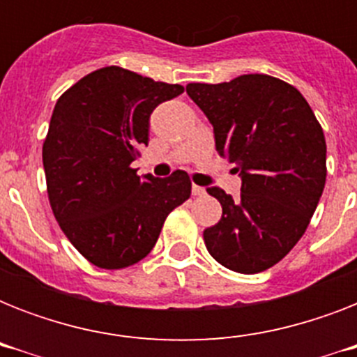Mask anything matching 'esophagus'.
Masks as SVG:
<instances>
[{
    "label": "esophagus",
    "mask_w": 357,
    "mask_h": 357,
    "mask_svg": "<svg viewBox=\"0 0 357 357\" xmlns=\"http://www.w3.org/2000/svg\"><path fill=\"white\" fill-rule=\"evenodd\" d=\"M192 195H195V196H206V189H204V187H198V185H192Z\"/></svg>",
    "instance_id": "obj_1"
}]
</instances>
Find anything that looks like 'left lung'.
Instances as JSON below:
<instances>
[{
	"instance_id": "left-lung-1",
	"label": "left lung",
	"mask_w": 357,
	"mask_h": 357,
	"mask_svg": "<svg viewBox=\"0 0 357 357\" xmlns=\"http://www.w3.org/2000/svg\"><path fill=\"white\" fill-rule=\"evenodd\" d=\"M187 94L215 128L218 155L235 162L241 198L207 192L222 218L204 231L207 252L229 271L257 274L293 250L326 183V140L298 89L266 74L189 83Z\"/></svg>"
}]
</instances>
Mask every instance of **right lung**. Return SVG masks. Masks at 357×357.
I'll return each mask as SVG.
<instances>
[{"mask_svg":"<svg viewBox=\"0 0 357 357\" xmlns=\"http://www.w3.org/2000/svg\"><path fill=\"white\" fill-rule=\"evenodd\" d=\"M183 92L122 66L81 77L55 103L42 144L47 198L86 261L107 271L144 259L167 217L189 200V174L140 178L131 162L148 144L150 114Z\"/></svg>","mask_w":357,"mask_h":357,"instance_id":"add662e5","label":"right lung"}]
</instances>
